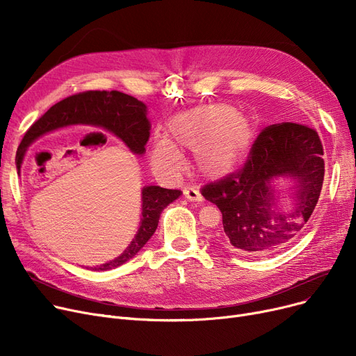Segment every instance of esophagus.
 <instances>
[{"label":"esophagus","mask_w":356,"mask_h":356,"mask_svg":"<svg viewBox=\"0 0 356 356\" xmlns=\"http://www.w3.org/2000/svg\"><path fill=\"white\" fill-rule=\"evenodd\" d=\"M183 195H184L186 199L193 200V202H202L203 200L200 192L195 188V186H186V188L183 189Z\"/></svg>","instance_id":"obj_1"}]
</instances>
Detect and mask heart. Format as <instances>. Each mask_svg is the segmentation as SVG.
I'll list each match as a JSON object with an SVG mask.
<instances>
[{
    "instance_id": "obj_1",
    "label": "heart",
    "mask_w": 356,
    "mask_h": 356,
    "mask_svg": "<svg viewBox=\"0 0 356 356\" xmlns=\"http://www.w3.org/2000/svg\"><path fill=\"white\" fill-rule=\"evenodd\" d=\"M168 133L172 138L156 136L152 147V163L163 173L179 170V145L195 149V163L202 175L223 176L242 161L254 141L251 120L228 104L203 105L183 112L168 124Z\"/></svg>"
}]
</instances>
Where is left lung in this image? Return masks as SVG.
Listing matches in <instances>:
<instances>
[{
    "mask_svg": "<svg viewBox=\"0 0 356 356\" xmlns=\"http://www.w3.org/2000/svg\"><path fill=\"white\" fill-rule=\"evenodd\" d=\"M280 175L298 184L290 213L273 207L270 181ZM323 177V145L317 131L280 122L261 131L239 170L204 184L200 193L222 213V244L261 257L283 250L302 235L319 200Z\"/></svg>",
    "mask_w": 356,
    "mask_h": 356,
    "instance_id": "8db88e82",
    "label": "left lung"
}]
</instances>
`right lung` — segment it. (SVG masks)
Listing matches in <instances>:
<instances>
[{
	"instance_id": "obj_1",
	"label": "right lung",
	"mask_w": 356,
	"mask_h": 356,
	"mask_svg": "<svg viewBox=\"0 0 356 356\" xmlns=\"http://www.w3.org/2000/svg\"><path fill=\"white\" fill-rule=\"evenodd\" d=\"M78 122L93 124L111 131L136 154L144 153V145L149 137L147 106L141 101L118 90H86L53 105L27 129L17 152V168H20L26 148L33 140L56 128ZM180 193V191L163 189L159 186L144 188L141 192L143 218L136 238L118 258L99 267H93V270L115 268L133 258L156 232L161 211L168 203L176 200Z\"/></svg>"
}]
</instances>
